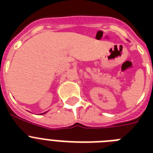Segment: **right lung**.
I'll return each mask as SVG.
<instances>
[{"label":"right lung","mask_w":153,"mask_h":153,"mask_svg":"<svg viewBox=\"0 0 153 153\" xmlns=\"http://www.w3.org/2000/svg\"><path fill=\"white\" fill-rule=\"evenodd\" d=\"M47 112H48V111H47ZM47 112H44V113H43V114H46Z\"/></svg>","instance_id":"add662e5"}]
</instances>
